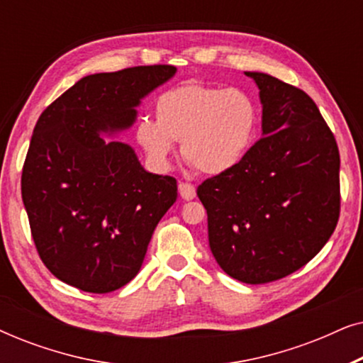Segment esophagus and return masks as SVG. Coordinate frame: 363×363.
<instances>
[{
    "label": "esophagus",
    "instance_id": "obj_1",
    "mask_svg": "<svg viewBox=\"0 0 363 363\" xmlns=\"http://www.w3.org/2000/svg\"><path fill=\"white\" fill-rule=\"evenodd\" d=\"M178 193H180L183 200H193V198L196 196L195 186L190 185V183H180V185H178Z\"/></svg>",
    "mask_w": 363,
    "mask_h": 363
}]
</instances>
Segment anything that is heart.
<instances>
[{"label":"heart","instance_id":"obj_1","mask_svg":"<svg viewBox=\"0 0 363 363\" xmlns=\"http://www.w3.org/2000/svg\"><path fill=\"white\" fill-rule=\"evenodd\" d=\"M259 128V108L241 89L185 84L155 101V121L140 118L138 145L157 167H167L180 142L185 160L205 175H223L240 163Z\"/></svg>","mask_w":363,"mask_h":363}]
</instances>
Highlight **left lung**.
<instances>
[{
	"label": "left lung",
	"mask_w": 363,
	"mask_h": 363,
	"mask_svg": "<svg viewBox=\"0 0 363 363\" xmlns=\"http://www.w3.org/2000/svg\"><path fill=\"white\" fill-rule=\"evenodd\" d=\"M262 137L233 170L208 178L198 198L208 241L228 276L264 284L307 264L334 233L340 157L334 133L304 91L264 72Z\"/></svg>",
	"instance_id": "obj_1"
}]
</instances>
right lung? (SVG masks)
I'll list each match as a JSON object with an SVG mask.
<instances>
[{
  "mask_svg": "<svg viewBox=\"0 0 363 363\" xmlns=\"http://www.w3.org/2000/svg\"><path fill=\"white\" fill-rule=\"evenodd\" d=\"M173 66L82 77L41 113L23 167L21 195L36 250L57 279L112 292L140 271L153 231L177 201V180L147 172L128 143L106 140L137 121Z\"/></svg>",
  "mask_w": 363,
  "mask_h": 363,
  "instance_id": "add662e5",
  "label": "right lung"
}]
</instances>
